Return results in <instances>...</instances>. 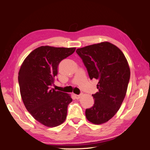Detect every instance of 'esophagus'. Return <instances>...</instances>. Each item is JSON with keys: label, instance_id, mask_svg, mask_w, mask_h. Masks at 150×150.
<instances>
[{"label": "esophagus", "instance_id": "1", "mask_svg": "<svg viewBox=\"0 0 150 150\" xmlns=\"http://www.w3.org/2000/svg\"><path fill=\"white\" fill-rule=\"evenodd\" d=\"M81 96H82L81 94V95H75V98L76 99H79L81 98Z\"/></svg>", "mask_w": 150, "mask_h": 150}]
</instances>
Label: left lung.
I'll return each mask as SVG.
<instances>
[{
    "label": "left lung",
    "mask_w": 150,
    "mask_h": 150,
    "mask_svg": "<svg viewBox=\"0 0 150 150\" xmlns=\"http://www.w3.org/2000/svg\"><path fill=\"white\" fill-rule=\"evenodd\" d=\"M90 79L98 80L99 91L92 96L93 106L85 112L89 122L99 125L108 122L118 112L127 92L130 68L118 47L108 42L77 49Z\"/></svg>",
    "instance_id": "8db88e82"
}]
</instances>
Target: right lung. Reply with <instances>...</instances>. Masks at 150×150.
Listing matches in <instances>:
<instances>
[{"label": "right lung", "mask_w": 150, "mask_h": 150, "mask_svg": "<svg viewBox=\"0 0 150 150\" xmlns=\"http://www.w3.org/2000/svg\"><path fill=\"white\" fill-rule=\"evenodd\" d=\"M76 48L41 46L29 54L21 66L18 81L25 106L33 118L49 127L65 121L69 94L51 89L58 73L59 63Z\"/></svg>", "instance_id": "1"}]
</instances>
